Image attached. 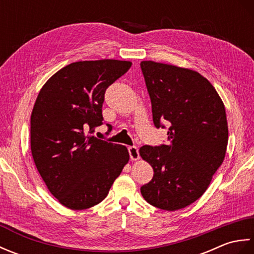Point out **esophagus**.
Here are the masks:
<instances>
[{
  "label": "esophagus",
  "instance_id": "esophagus-1",
  "mask_svg": "<svg viewBox=\"0 0 254 254\" xmlns=\"http://www.w3.org/2000/svg\"><path fill=\"white\" fill-rule=\"evenodd\" d=\"M128 154H130V158L132 160H137L139 158V153L138 148L136 146H128Z\"/></svg>",
  "mask_w": 254,
  "mask_h": 254
}]
</instances>
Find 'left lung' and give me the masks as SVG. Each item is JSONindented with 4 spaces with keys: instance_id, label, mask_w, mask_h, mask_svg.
<instances>
[{
    "instance_id": "left-lung-1",
    "label": "left lung",
    "mask_w": 254,
    "mask_h": 254,
    "mask_svg": "<svg viewBox=\"0 0 254 254\" xmlns=\"http://www.w3.org/2000/svg\"><path fill=\"white\" fill-rule=\"evenodd\" d=\"M155 127L168 128V144L144 145L154 177L141 187L145 201L165 210L185 208L206 191L228 143L225 106L208 80L189 68L141 62Z\"/></svg>"
}]
</instances>
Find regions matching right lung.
Returning <instances> with one entry per match:
<instances>
[{
    "instance_id": "right-lung-1",
    "label": "right lung",
    "mask_w": 254,
    "mask_h": 254,
    "mask_svg": "<svg viewBox=\"0 0 254 254\" xmlns=\"http://www.w3.org/2000/svg\"><path fill=\"white\" fill-rule=\"evenodd\" d=\"M131 65L119 60L71 63L37 97L30 118L32 158L52 195L67 208L100 203L130 158L126 146L88 133L104 121L106 89Z\"/></svg>"
}]
</instances>
